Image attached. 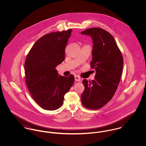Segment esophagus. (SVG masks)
Returning <instances> with one entry per match:
<instances>
[{
  "mask_svg": "<svg viewBox=\"0 0 146 146\" xmlns=\"http://www.w3.org/2000/svg\"><path fill=\"white\" fill-rule=\"evenodd\" d=\"M75 80L76 82H80L81 80V79L78 75H76L75 76Z\"/></svg>",
  "mask_w": 146,
  "mask_h": 146,
  "instance_id": "esophagus-1",
  "label": "esophagus"
}]
</instances>
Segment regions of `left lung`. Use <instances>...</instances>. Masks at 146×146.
I'll use <instances>...</instances> for the list:
<instances>
[{
	"mask_svg": "<svg viewBox=\"0 0 146 146\" xmlns=\"http://www.w3.org/2000/svg\"><path fill=\"white\" fill-rule=\"evenodd\" d=\"M93 40L92 68H95L94 79H84V91L81 95L84 106L97 110L113 97L120 83L123 69V58L113 37L102 29L93 27L81 33Z\"/></svg>",
	"mask_w": 146,
	"mask_h": 146,
	"instance_id": "1",
	"label": "left lung"
}]
</instances>
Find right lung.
<instances>
[{"mask_svg": "<svg viewBox=\"0 0 146 146\" xmlns=\"http://www.w3.org/2000/svg\"><path fill=\"white\" fill-rule=\"evenodd\" d=\"M72 31L45 35L34 44L26 56V83L33 99L44 110L60 108L65 94L74 83L73 75L58 76L56 69L64 60L65 47Z\"/></svg>", "mask_w": 146, "mask_h": 146, "instance_id": "obj_1", "label": "right lung"}]
</instances>
